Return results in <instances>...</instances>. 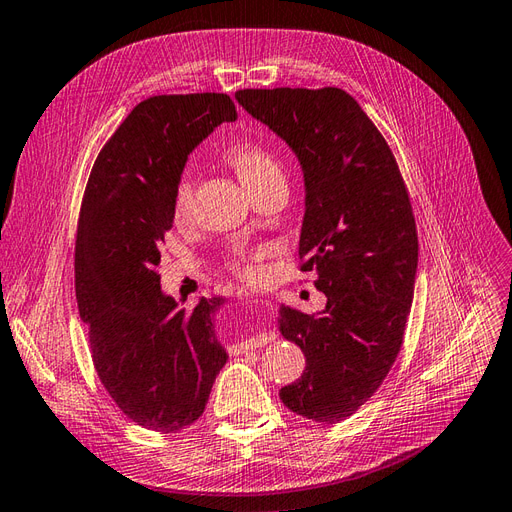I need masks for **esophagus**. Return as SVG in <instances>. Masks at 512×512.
I'll list each match as a JSON object with an SVG mask.
<instances>
[{
	"label": "esophagus",
	"instance_id": "esophagus-1",
	"mask_svg": "<svg viewBox=\"0 0 512 512\" xmlns=\"http://www.w3.org/2000/svg\"><path fill=\"white\" fill-rule=\"evenodd\" d=\"M261 342H264V333L253 331L251 335H248L246 344H242V348H244V350H246V348H257V346H261Z\"/></svg>",
	"mask_w": 512,
	"mask_h": 512
}]
</instances>
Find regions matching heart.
Returning <instances> with one entry per match:
<instances>
[{"label": "heart", "instance_id": "1", "mask_svg": "<svg viewBox=\"0 0 512 512\" xmlns=\"http://www.w3.org/2000/svg\"><path fill=\"white\" fill-rule=\"evenodd\" d=\"M225 160L231 164L235 173H238V177L242 179L244 186L251 190V194L274 186V183H283V166L279 162V157L257 142L242 140L229 144L225 151ZM192 199V181L188 177H181L173 192V218L179 225L190 220ZM229 268L235 277H240L242 281H255L259 277V268L242 253L229 259Z\"/></svg>", "mask_w": 512, "mask_h": 512}]
</instances>
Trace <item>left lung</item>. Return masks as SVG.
<instances>
[{
    "instance_id": "8db88e82",
    "label": "left lung",
    "mask_w": 512,
    "mask_h": 512,
    "mask_svg": "<svg viewBox=\"0 0 512 512\" xmlns=\"http://www.w3.org/2000/svg\"><path fill=\"white\" fill-rule=\"evenodd\" d=\"M253 119L296 153L305 177L300 270H316L320 313L281 307L279 331L305 352V372L279 396L313 422L337 424L381 387L413 303L417 231L389 144L342 88H244Z\"/></svg>"
}]
</instances>
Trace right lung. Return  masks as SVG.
<instances>
[{
	"label": "right lung",
	"mask_w": 512,
	"mask_h": 512,
	"mask_svg": "<svg viewBox=\"0 0 512 512\" xmlns=\"http://www.w3.org/2000/svg\"><path fill=\"white\" fill-rule=\"evenodd\" d=\"M238 119L222 93L140 101L90 170L75 240V296L101 385L142 428L177 432L205 411L227 350L214 329L225 298L183 309L160 287V246L190 151Z\"/></svg>",
	"instance_id": "add662e5"
}]
</instances>
